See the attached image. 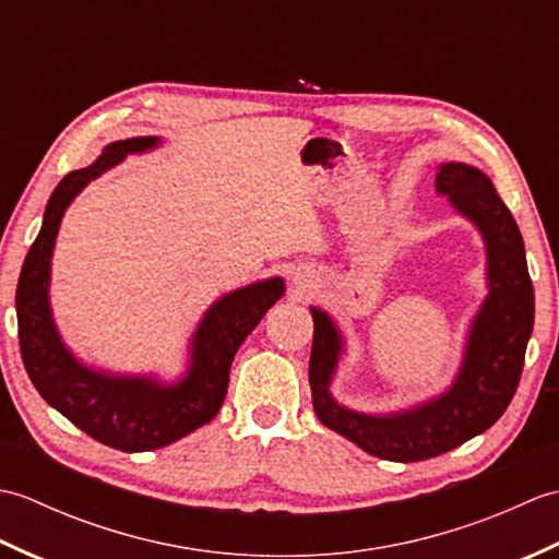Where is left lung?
<instances>
[{
    "instance_id": "8db88e82",
    "label": "left lung",
    "mask_w": 559,
    "mask_h": 559,
    "mask_svg": "<svg viewBox=\"0 0 559 559\" xmlns=\"http://www.w3.org/2000/svg\"><path fill=\"white\" fill-rule=\"evenodd\" d=\"M435 187L480 230L490 288L473 317L459 374L442 396L389 415L341 406L329 391L343 353L341 331L324 310L310 307L314 319L310 386L317 418L367 454L401 463L444 454L502 418L524 370L536 310L524 240L490 177L466 163H442Z\"/></svg>"
}]
</instances>
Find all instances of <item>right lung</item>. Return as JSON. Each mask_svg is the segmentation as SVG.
Wrapping results in <instances>:
<instances>
[{
  "instance_id": "1",
  "label": "right lung",
  "mask_w": 559,
  "mask_h": 559,
  "mask_svg": "<svg viewBox=\"0 0 559 559\" xmlns=\"http://www.w3.org/2000/svg\"><path fill=\"white\" fill-rule=\"evenodd\" d=\"M158 144L156 136L115 141L103 148L96 163L69 173L55 187L16 288L21 358L33 386L79 430L120 451L160 449L216 418L228 394L237 348L286 290V283L276 276L213 302L189 343L187 374L175 384L100 372L74 358L55 326L47 295L59 223L91 180L122 163L129 153H146Z\"/></svg>"
}]
</instances>
